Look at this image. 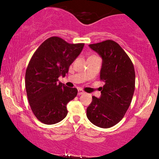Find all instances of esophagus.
Returning <instances> with one entry per match:
<instances>
[{
  "instance_id": "obj_1",
  "label": "esophagus",
  "mask_w": 159,
  "mask_h": 159,
  "mask_svg": "<svg viewBox=\"0 0 159 159\" xmlns=\"http://www.w3.org/2000/svg\"><path fill=\"white\" fill-rule=\"evenodd\" d=\"M78 95H82V94H84V92L82 90H78V93H77Z\"/></svg>"
}]
</instances>
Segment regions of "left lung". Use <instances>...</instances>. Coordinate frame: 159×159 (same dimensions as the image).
Returning a JSON list of instances; mask_svg holds the SVG:
<instances>
[{
  "mask_svg": "<svg viewBox=\"0 0 159 159\" xmlns=\"http://www.w3.org/2000/svg\"><path fill=\"white\" fill-rule=\"evenodd\" d=\"M89 47L102 58L100 77L105 84L100 98L93 96L87 117L97 127L109 128L122 119L131 103L135 84L134 66L114 41L108 40Z\"/></svg>",
  "mask_w": 159,
  "mask_h": 159,
  "instance_id": "1",
  "label": "left lung"
}]
</instances>
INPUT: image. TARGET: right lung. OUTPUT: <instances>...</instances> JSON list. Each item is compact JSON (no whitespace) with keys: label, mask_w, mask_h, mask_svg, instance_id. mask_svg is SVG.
<instances>
[{"label":"right lung","mask_w":159,"mask_h":159,"mask_svg":"<svg viewBox=\"0 0 159 159\" xmlns=\"http://www.w3.org/2000/svg\"><path fill=\"white\" fill-rule=\"evenodd\" d=\"M84 43L69 44L51 37L41 44L26 70L25 88L31 109L41 122L53 125L66 116V105L77 95V88L58 81L81 53Z\"/></svg>","instance_id":"right-lung-1"}]
</instances>
